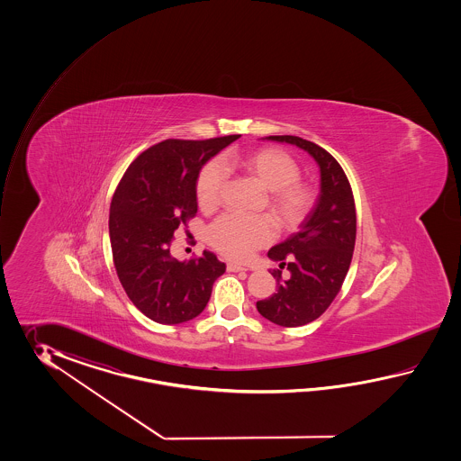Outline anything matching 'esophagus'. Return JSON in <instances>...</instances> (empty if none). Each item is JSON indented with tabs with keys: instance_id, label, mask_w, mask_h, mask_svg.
<instances>
[{
	"instance_id": "esophagus-1",
	"label": "esophagus",
	"mask_w": 461,
	"mask_h": 461,
	"mask_svg": "<svg viewBox=\"0 0 461 461\" xmlns=\"http://www.w3.org/2000/svg\"><path fill=\"white\" fill-rule=\"evenodd\" d=\"M227 270H229V272H245L247 268L242 267V265L227 264Z\"/></svg>"
}]
</instances>
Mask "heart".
Wrapping results in <instances>:
<instances>
[{
  "label": "heart",
  "mask_w": 461,
  "mask_h": 461,
  "mask_svg": "<svg viewBox=\"0 0 461 461\" xmlns=\"http://www.w3.org/2000/svg\"><path fill=\"white\" fill-rule=\"evenodd\" d=\"M222 167L240 169L267 189V207L275 222L284 229L294 227L306 216L313 204L312 189L300 179V167L294 158L276 148H262L222 158ZM217 163L204 167L197 177V204L203 211L219 206L226 183L224 169ZM274 237L272 222L264 216L219 217L207 230L209 244L219 254L232 260H245Z\"/></svg>",
  "instance_id": "1"
}]
</instances>
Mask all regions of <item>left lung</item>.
I'll list each match as a JSON object with an SVG mask.
<instances>
[{"mask_svg":"<svg viewBox=\"0 0 461 461\" xmlns=\"http://www.w3.org/2000/svg\"><path fill=\"white\" fill-rule=\"evenodd\" d=\"M267 140L308 151L318 163L321 177L318 201L300 230L268 250V257L280 267L272 272L276 292L257 302L258 313L268 321L294 328L320 318L339 294L353 258L356 206L343 167L324 148L292 135ZM282 267L289 270L286 279L281 275Z\"/></svg>","mask_w":461,"mask_h":461,"instance_id":"8db88e82","label":"left lung"}]
</instances>
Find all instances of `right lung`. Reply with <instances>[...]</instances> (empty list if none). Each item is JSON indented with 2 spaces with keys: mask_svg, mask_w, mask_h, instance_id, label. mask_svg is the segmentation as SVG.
Returning a JSON list of instances; mask_svg holds the SVG:
<instances>
[{
  "mask_svg": "<svg viewBox=\"0 0 461 461\" xmlns=\"http://www.w3.org/2000/svg\"><path fill=\"white\" fill-rule=\"evenodd\" d=\"M239 137L165 140L143 151L118 183L108 219L113 264L131 303L157 323L203 313L226 272L212 252L179 262L169 247L177 227L196 216L201 167Z\"/></svg>",
  "mask_w": 461,
  "mask_h": 461,
  "instance_id": "1",
  "label": "right lung"
}]
</instances>
